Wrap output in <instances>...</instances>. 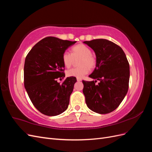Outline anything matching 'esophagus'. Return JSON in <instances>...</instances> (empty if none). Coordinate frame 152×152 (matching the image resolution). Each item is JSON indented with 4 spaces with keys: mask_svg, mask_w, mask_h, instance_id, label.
Wrapping results in <instances>:
<instances>
[{
    "mask_svg": "<svg viewBox=\"0 0 152 152\" xmlns=\"http://www.w3.org/2000/svg\"><path fill=\"white\" fill-rule=\"evenodd\" d=\"M77 80L78 82H79V81H81L82 79H79V78H77Z\"/></svg>",
    "mask_w": 152,
    "mask_h": 152,
    "instance_id": "34e87169",
    "label": "esophagus"
}]
</instances>
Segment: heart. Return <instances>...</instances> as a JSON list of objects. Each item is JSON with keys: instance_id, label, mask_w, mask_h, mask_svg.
<instances>
[{"instance_id": "heart-1", "label": "heart", "mask_w": 152, "mask_h": 152, "mask_svg": "<svg viewBox=\"0 0 152 152\" xmlns=\"http://www.w3.org/2000/svg\"><path fill=\"white\" fill-rule=\"evenodd\" d=\"M91 49L87 45L79 44L72 49V54L65 51L63 54V63L66 68H70L75 60L79 59L78 68L70 69L66 71L68 77L82 78L89 72V69H94L96 66V58L91 53Z\"/></svg>"}]
</instances>
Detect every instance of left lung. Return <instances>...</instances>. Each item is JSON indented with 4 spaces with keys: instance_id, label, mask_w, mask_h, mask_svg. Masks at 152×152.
I'll list each match as a JSON object with an SVG mask.
<instances>
[{
    "instance_id": "1",
    "label": "left lung",
    "mask_w": 152,
    "mask_h": 152,
    "mask_svg": "<svg viewBox=\"0 0 152 152\" xmlns=\"http://www.w3.org/2000/svg\"><path fill=\"white\" fill-rule=\"evenodd\" d=\"M84 42L94 50L97 61L89 76L95 80H82L86 104L96 113H110L120 105L127 93L129 64L122 49L111 41L99 39ZM97 80L100 82L96 85Z\"/></svg>"
}]
</instances>
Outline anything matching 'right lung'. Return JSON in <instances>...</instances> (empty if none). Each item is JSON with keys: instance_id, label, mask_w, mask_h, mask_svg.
Wrapping results in <instances>:
<instances>
[{"instance_id": "right-lung-1", "label": "right lung", "mask_w": 152, "mask_h": 152, "mask_svg": "<svg viewBox=\"0 0 152 152\" xmlns=\"http://www.w3.org/2000/svg\"><path fill=\"white\" fill-rule=\"evenodd\" d=\"M76 41L48 37L37 43L25 58L24 85L34 107L45 115L56 116L67 109L70 96L77 82L65 76L62 56Z\"/></svg>"}]
</instances>
